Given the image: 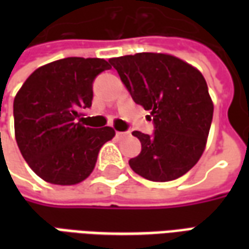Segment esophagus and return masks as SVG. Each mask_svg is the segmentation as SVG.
I'll list each match as a JSON object with an SVG mask.
<instances>
[{
    "label": "esophagus",
    "instance_id": "esophagus-1",
    "mask_svg": "<svg viewBox=\"0 0 249 249\" xmlns=\"http://www.w3.org/2000/svg\"><path fill=\"white\" fill-rule=\"evenodd\" d=\"M129 135V132H116V136H117L119 139H126Z\"/></svg>",
    "mask_w": 249,
    "mask_h": 249
}]
</instances>
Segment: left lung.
Masks as SVG:
<instances>
[{
    "mask_svg": "<svg viewBox=\"0 0 249 249\" xmlns=\"http://www.w3.org/2000/svg\"><path fill=\"white\" fill-rule=\"evenodd\" d=\"M110 65L136 104L149 110L155 133L135 130L141 152L129 160L133 172L151 181H171L196 165L213 117V103L201 71L167 53L114 57Z\"/></svg>",
    "mask_w": 249,
    "mask_h": 249,
    "instance_id": "left-lung-1",
    "label": "left lung"
}]
</instances>
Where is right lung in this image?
<instances>
[{"mask_svg": "<svg viewBox=\"0 0 249 249\" xmlns=\"http://www.w3.org/2000/svg\"><path fill=\"white\" fill-rule=\"evenodd\" d=\"M112 66L104 58L68 57L40 66L14 97V135L32 171L57 185H74L93 172L113 128H88L82 109L92 105V84Z\"/></svg>", "mask_w": 249, "mask_h": 249, "instance_id": "1", "label": "right lung"}]
</instances>
